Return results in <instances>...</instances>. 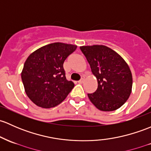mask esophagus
Segmentation results:
<instances>
[{"mask_svg":"<svg viewBox=\"0 0 151 151\" xmlns=\"http://www.w3.org/2000/svg\"><path fill=\"white\" fill-rule=\"evenodd\" d=\"M84 80H85V77H82V78L80 79V80L79 81V83H80V84H82V83H83V82H84Z\"/></svg>","mask_w":151,"mask_h":151,"instance_id":"34e87169","label":"esophagus"}]
</instances>
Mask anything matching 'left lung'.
<instances>
[{"mask_svg":"<svg viewBox=\"0 0 151 151\" xmlns=\"http://www.w3.org/2000/svg\"><path fill=\"white\" fill-rule=\"evenodd\" d=\"M98 80V88L89 99L101 111H112L127 101L132 77L129 67L116 52L105 45L80 47Z\"/></svg>","mask_w":151,"mask_h":151,"instance_id":"8db88e82","label":"left lung"}]
</instances>
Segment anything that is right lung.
I'll use <instances>...</instances> for the list:
<instances>
[{
    "label": "right lung",
    "mask_w": 151,
    "mask_h": 151,
    "mask_svg": "<svg viewBox=\"0 0 151 151\" xmlns=\"http://www.w3.org/2000/svg\"><path fill=\"white\" fill-rule=\"evenodd\" d=\"M77 45L54 42L37 49L25 61L22 80L29 98L37 106L54 107L66 98L74 87L66 78L63 62Z\"/></svg>",
    "instance_id": "obj_1"
}]
</instances>
